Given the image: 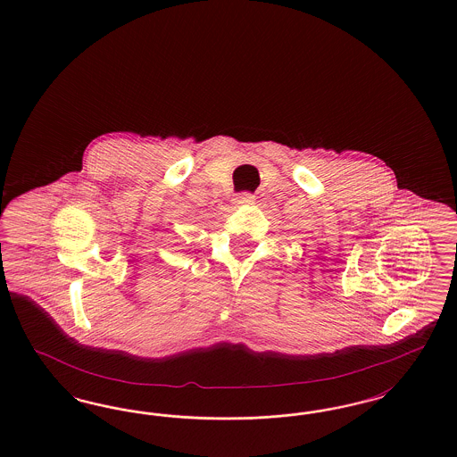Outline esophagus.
I'll list each match as a JSON object with an SVG mask.
<instances>
[{"instance_id": "34e87169", "label": "esophagus", "mask_w": 457, "mask_h": 457, "mask_svg": "<svg viewBox=\"0 0 457 457\" xmlns=\"http://www.w3.org/2000/svg\"><path fill=\"white\" fill-rule=\"evenodd\" d=\"M253 198H255V196L252 195V194L243 192V194H238V195H237L235 202H237V204H248V202H253Z\"/></svg>"}]
</instances>
